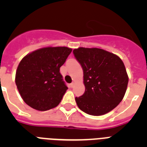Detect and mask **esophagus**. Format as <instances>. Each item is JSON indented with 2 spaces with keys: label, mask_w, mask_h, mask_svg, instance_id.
I'll list each match as a JSON object with an SVG mask.
<instances>
[{
  "label": "esophagus",
  "mask_w": 147,
  "mask_h": 147,
  "mask_svg": "<svg viewBox=\"0 0 147 147\" xmlns=\"http://www.w3.org/2000/svg\"><path fill=\"white\" fill-rule=\"evenodd\" d=\"M74 85H75V82H73L71 84V88H73V87L74 86Z\"/></svg>",
  "instance_id": "34e87169"
}]
</instances>
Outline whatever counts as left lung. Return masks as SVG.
<instances>
[{"label":"left lung","mask_w":147,"mask_h":147,"mask_svg":"<svg viewBox=\"0 0 147 147\" xmlns=\"http://www.w3.org/2000/svg\"><path fill=\"white\" fill-rule=\"evenodd\" d=\"M73 52L82 67L85 86L84 94L75 98L79 108L96 116L113 110L124 98L129 81L123 61L97 48L80 47Z\"/></svg>","instance_id":"8db88e82"}]
</instances>
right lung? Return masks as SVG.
I'll return each mask as SVG.
<instances>
[{
    "label": "right lung",
    "mask_w": 147,
    "mask_h": 147,
    "mask_svg": "<svg viewBox=\"0 0 147 147\" xmlns=\"http://www.w3.org/2000/svg\"><path fill=\"white\" fill-rule=\"evenodd\" d=\"M71 51L67 47L49 46L34 51L21 59L15 83L26 104L40 111L59 105L67 89L59 68Z\"/></svg>",
    "instance_id": "1"
}]
</instances>
